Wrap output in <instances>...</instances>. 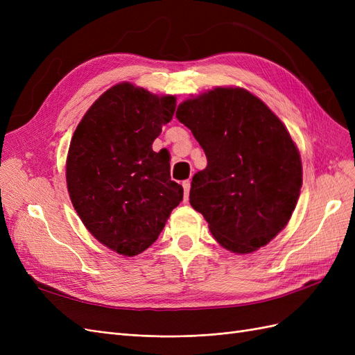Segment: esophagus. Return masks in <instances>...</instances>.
<instances>
[{
	"instance_id": "1",
	"label": "esophagus",
	"mask_w": 355,
	"mask_h": 355,
	"mask_svg": "<svg viewBox=\"0 0 355 355\" xmlns=\"http://www.w3.org/2000/svg\"><path fill=\"white\" fill-rule=\"evenodd\" d=\"M182 187H184V191H185V202H187L188 201V196H189L191 182L189 180H184V182H182Z\"/></svg>"
}]
</instances>
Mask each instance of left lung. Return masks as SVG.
<instances>
[{
    "label": "left lung",
    "instance_id": "obj_1",
    "mask_svg": "<svg viewBox=\"0 0 355 355\" xmlns=\"http://www.w3.org/2000/svg\"><path fill=\"white\" fill-rule=\"evenodd\" d=\"M176 118L207 157L189 202L214 240L240 254L266 245L287 225L302 187L300 155L280 118L240 87L182 102Z\"/></svg>",
    "mask_w": 355,
    "mask_h": 355
}]
</instances>
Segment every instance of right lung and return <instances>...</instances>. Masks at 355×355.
Masks as SVG:
<instances>
[{
    "label": "right lung",
    "mask_w": 355,
    "mask_h": 355,
    "mask_svg": "<svg viewBox=\"0 0 355 355\" xmlns=\"http://www.w3.org/2000/svg\"><path fill=\"white\" fill-rule=\"evenodd\" d=\"M175 110V96L120 83L73 132L67 158L73 209L96 240L123 256L146 250L184 198V188L170 179L168 157L153 151Z\"/></svg>",
    "instance_id": "obj_1"
}]
</instances>
